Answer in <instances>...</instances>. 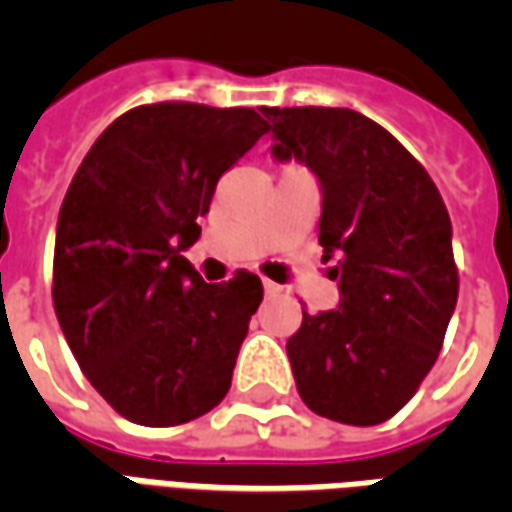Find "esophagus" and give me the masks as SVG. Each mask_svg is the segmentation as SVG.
I'll return each instance as SVG.
<instances>
[{
    "instance_id": "1",
    "label": "esophagus",
    "mask_w": 512,
    "mask_h": 512,
    "mask_svg": "<svg viewBox=\"0 0 512 512\" xmlns=\"http://www.w3.org/2000/svg\"><path fill=\"white\" fill-rule=\"evenodd\" d=\"M263 290H266V293H279V285H274L271 279H263Z\"/></svg>"
}]
</instances>
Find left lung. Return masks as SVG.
<instances>
[{
	"label": "left lung",
	"mask_w": 512,
	"mask_h": 512,
	"mask_svg": "<svg viewBox=\"0 0 512 512\" xmlns=\"http://www.w3.org/2000/svg\"><path fill=\"white\" fill-rule=\"evenodd\" d=\"M274 156L318 175V241L340 310L304 312L288 340L301 400L345 425H378L439 359L458 301L452 224L425 167L354 109L263 106Z\"/></svg>",
	"instance_id": "left-lung-1"
}]
</instances>
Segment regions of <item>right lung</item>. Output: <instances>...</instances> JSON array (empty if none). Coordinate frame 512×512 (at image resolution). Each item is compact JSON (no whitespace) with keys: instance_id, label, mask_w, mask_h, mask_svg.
I'll list each match as a JSON object with an SVG mask.
<instances>
[{"instance_id":"1","label":"right lung","mask_w":512,"mask_h":512,"mask_svg":"<svg viewBox=\"0 0 512 512\" xmlns=\"http://www.w3.org/2000/svg\"><path fill=\"white\" fill-rule=\"evenodd\" d=\"M263 134L268 123L246 106H136L68 186L54 312L87 381L136 425H183L230 389L263 285L244 268L208 285L183 249L200 238L219 178Z\"/></svg>"}]
</instances>
